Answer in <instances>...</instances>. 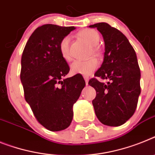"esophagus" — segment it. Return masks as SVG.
I'll return each instance as SVG.
<instances>
[{
    "instance_id": "34e87169",
    "label": "esophagus",
    "mask_w": 155,
    "mask_h": 155,
    "mask_svg": "<svg viewBox=\"0 0 155 155\" xmlns=\"http://www.w3.org/2000/svg\"><path fill=\"white\" fill-rule=\"evenodd\" d=\"M84 80L86 82V85H88V80H89V77L88 76H84Z\"/></svg>"
}]
</instances>
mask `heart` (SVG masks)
Masks as SVG:
<instances>
[{"label":"heart","instance_id":"obj_1","mask_svg":"<svg viewBox=\"0 0 155 155\" xmlns=\"http://www.w3.org/2000/svg\"><path fill=\"white\" fill-rule=\"evenodd\" d=\"M79 37L81 38L92 46L94 52H97L96 45L99 43L100 36L97 31L92 29H84L78 33ZM59 51L61 58L66 61H71L72 60L70 51V37H64L59 43ZM98 67V61L95 58H91L87 61H76L71 65V73L73 75H81L89 76Z\"/></svg>","mask_w":155,"mask_h":155}]
</instances>
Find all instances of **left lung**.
<instances>
[{
	"instance_id": "8db88e82",
	"label": "left lung",
	"mask_w": 155,
	"mask_h": 155,
	"mask_svg": "<svg viewBox=\"0 0 155 155\" xmlns=\"http://www.w3.org/2000/svg\"><path fill=\"white\" fill-rule=\"evenodd\" d=\"M96 27L105 41V53L102 66L90 80V86L96 91L92 101L97 119L108 126H120L132 117L137 106L140 89V69L136 53L128 38L119 30L106 23H98Z\"/></svg>"
}]
</instances>
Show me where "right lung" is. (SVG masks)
<instances>
[{
  "label": "right lung",
  "instance_id": "1",
  "mask_svg": "<svg viewBox=\"0 0 155 155\" xmlns=\"http://www.w3.org/2000/svg\"><path fill=\"white\" fill-rule=\"evenodd\" d=\"M74 27L45 24L34 31L23 49L20 80L24 97L41 125L52 132L65 129L73 117V105L85 81L81 75L63 79L69 66L59 43Z\"/></svg>",
  "mask_w": 155,
  "mask_h": 155
}]
</instances>
